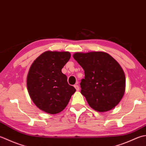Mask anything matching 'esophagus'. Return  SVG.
I'll list each match as a JSON object with an SVG mask.
<instances>
[{"label":"esophagus","mask_w":146,"mask_h":146,"mask_svg":"<svg viewBox=\"0 0 146 146\" xmlns=\"http://www.w3.org/2000/svg\"><path fill=\"white\" fill-rule=\"evenodd\" d=\"M74 87H75V88H76V90L77 91H78L80 90V87H79V86H78V85H74Z\"/></svg>","instance_id":"34e87169"}]
</instances>
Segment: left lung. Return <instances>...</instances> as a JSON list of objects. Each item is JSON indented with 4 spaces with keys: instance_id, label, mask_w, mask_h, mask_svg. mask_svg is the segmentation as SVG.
Here are the masks:
<instances>
[{
    "instance_id": "left-lung-1",
    "label": "left lung",
    "mask_w": 146,
    "mask_h": 146,
    "mask_svg": "<svg viewBox=\"0 0 146 146\" xmlns=\"http://www.w3.org/2000/svg\"><path fill=\"white\" fill-rule=\"evenodd\" d=\"M73 58L84 70L81 94L92 109L108 111L120 102L125 90V76L120 65L104 52H76Z\"/></svg>"
}]
</instances>
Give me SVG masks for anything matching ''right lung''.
I'll return each mask as SVG.
<instances>
[{"label": "right lung", "instance_id": "add662e5", "mask_svg": "<svg viewBox=\"0 0 146 146\" xmlns=\"http://www.w3.org/2000/svg\"><path fill=\"white\" fill-rule=\"evenodd\" d=\"M70 57L69 52L46 51L34 61L28 71L27 82L30 98L40 110L48 114L63 110L76 91L61 71Z\"/></svg>", "mask_w": 146, "mask_h": 146}]
</instances>
